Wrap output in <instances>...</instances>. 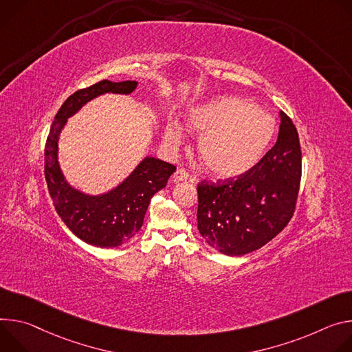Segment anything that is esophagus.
<instances>
[{
    "label": "esophagus",
    "instance_id": "1",
    "mask_svg": "<svg viewBox=\"0 0 352 352\" xmlns=\"http://www.w3.org/2000/svg\"><path fill=\"white\" fill-rule=\"evenodd\" d=\"M188 179V173L184 169H177L173 175V182H184Z\"/></svg>",
    "mask_w": 352,
    "mask_h": 352
}]
</instances>
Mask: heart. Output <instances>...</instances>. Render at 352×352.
<instances>
[{
	"mask_svg": "<svg viewBox=\"0 0 352 352\" xmlns=\"http://www.w3.org/2000/svg\"><path fill=\"white\" fill-rule=\"evenodd\" d=\"M187 126L200 135V162L218 179H235L253 169L276 134L274 117L239 98H219L192 107ZM165 138L170 145H179L183 133L170 122Z\"/></svg>",
	"mask_w": 352,
	"mask_h": 352,
	"instance_id": "heart-1",
	"label": "heart"
}]
</instances>
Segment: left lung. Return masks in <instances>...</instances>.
Listing matches in <instances>:
<instances>
[{"label":"left lung","instance_id":"left-lung-1","mask_svg":"<svg viewBox=\"0 0 352 352\" xmlns=\"http://www.w3.org/2000/svg\"><path fill=\"white\" fill-rule=\"evenodd\" d=\"M276 145L235 180L197 187L199 230L225 256H243L268 243L287 226L298 199L302 153L298 131L280 111Z\"/></svg>","mask_w":352,"mask_h":352}]
</instances>
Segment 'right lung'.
<instances>
[{"label":"right lung","mask_w":352,"mask_h":352,"mask_svg":"<svg viewBox=\"0 0 352 352\" xmlns=\"http://www.w3.org/2000/svg\"><path fill=\"white\" fill-rule=\"evenodd\" d=\"M137 81L103 80L72 94L60 107L45 149V176L57 214L75 236L96 248H117L141 229L149 201L162 190L176 168L153 156L145 158L116 187L102 194H88L71 186L58 162V140L69 117L88 102L106 94L130 95Z\"/></svg>","instance_id":"1"}]
</instances>
